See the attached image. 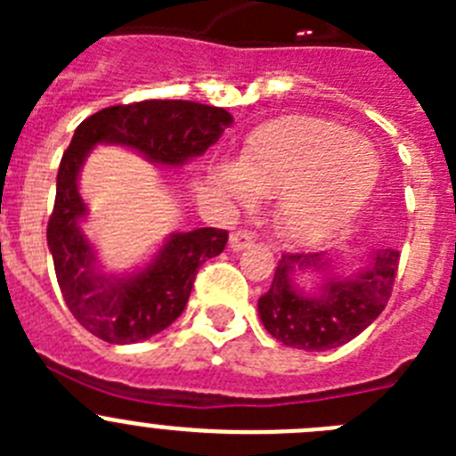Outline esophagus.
I'll use <instances>...</instances> for the list:
<instances>
[{
	"label": "esophagus",
	"instance_id": "34e87169",
	"mask_svg": "<svg viewBox=\"0 0 456 456\" xmlns=\"http://www.w3.org/2000/svg\"><path fill=\"white\" fill-rule=\"evenodd\" d=\"M253 244V232L248 231H235L231 235V248L232 251H244L247 247Z\"/></svg>",
	"mask_w": 456,
	"mask_h": 456
}]
</instances>
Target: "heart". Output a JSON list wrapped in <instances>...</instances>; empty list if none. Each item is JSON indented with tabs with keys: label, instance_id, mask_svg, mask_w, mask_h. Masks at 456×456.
<instances>
[{
	"label": "heart",
	"instance_id": "1",
	"mask_svg": "<svg viewBox=\"0 0 456 456\" xmlns=\"http://www.w3.org/2000/svg\"><path fill=\"white\" fill-rule=\"evenodd\" d=\"M219 183L244 203L277 196L276 225L294 244H317L370 199L379 157L349 127L320 118L269 125L248 141L241 164H221Z\"/></svg>",
	"mask_w": 456,
	"mask_h": 456
}]
</instances>
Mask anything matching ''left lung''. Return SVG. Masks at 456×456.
<instances>
[{
    "label": "left lung",
    "mask_w": 456,
    "mask_h": 456,
    "mask_svg": "<svg viewBox=\"0 0 456 456\" xmlns=\"http://www.w3.org/2000/svg\"><path fill=\"white\" fill-rule=\"evenodd\" d=\"M400 251L377 248L352 276L333 273L324 253H283L267 292L257 299L265 329L288 347L326 352L363 333L388 304ZM322 273L318 288L304 293L296 281L303 273Z\"/></svg>",
    "instance_id": "left-lung-1"
}]
</instances>
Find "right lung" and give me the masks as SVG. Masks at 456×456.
I'll return each instance as SVG.
<instances>
[{
	"label": "right lung",
	"instance_id": "1",
	"mask_svg": "<svg viewBox=\"0 0 456 456\" xmlns=\"http://www.w3.org/2000/svg\"><path fill=\"white\" fill-rule=\"evenodd\" d=\"M232 116L189 100H143L88 116L75 130L56 175V199L47 221V247L63 301L75 320L111 345L148 340L183 315L200 265L219 256L228 231L173 232L152 263L127 276L102 273L82 231L86 205L77 175L98 143L132 148L155 164L180 167L219 141Z\"/></svg>",
	"mask_w": 456,
	"mask_h": 456
}]
</instances>
